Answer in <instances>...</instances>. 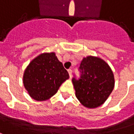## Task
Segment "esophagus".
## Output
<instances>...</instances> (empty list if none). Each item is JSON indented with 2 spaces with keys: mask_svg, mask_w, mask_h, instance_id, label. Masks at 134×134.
Segmentation results:
<instances>
[{
  "mask_svg": "<svg viewBox=\"0 0 134 134\" xmlns=\"http://www.w3.org/2000/svg\"><path fill=\"white\" fill-rule=\"evenodd\" d=\"M67 71H68L69 75H70V77H71V76H72V70H71V69H69V70H67Z\"/></svg>",
  "mask_w": 134,
  "mask_h": 134,
  "instance_id": "1",
  "label": "esophagus"
}]
</instances>
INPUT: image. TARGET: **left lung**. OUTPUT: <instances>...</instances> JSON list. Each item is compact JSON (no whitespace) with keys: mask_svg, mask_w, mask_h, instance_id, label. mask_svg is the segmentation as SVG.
Here are the masks:
<instances>
[{"mask_svg":"<svg viewBox=\"0 0 134 134\" xmlns=\"http://www.w3.org/2000/svg\"><path fill=\"white\" fill-rule=\"evenodd\" d=\"M79 70L80 78H72L77 99L88 108L101 106L115 86V78L111 68L101 58L88 56L83 59Z\"/></svg>","mask_w":134,"mask_h":134,"instance_id":"left-lung-1","label":"left lung"}]
</instances>
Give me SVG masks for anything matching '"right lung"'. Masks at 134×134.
<instances>
[{
  "instance_id": "right-lung-1",
  "label": "right lung",
  "mask_w": 134,
  "mask_h": 134,
  "mask_svg": "<svg viewBox=\"0 0 134 134\" xmlns=\"http://www.w3.org/2000/svg\"><path fill=\"white\" fill-rule=\"evenodd\" d=\"M69 78V74L54 52L43 53L31 61L23 75L29 95L37 101L50 99Z\"/></svg>"
}]
</instances>
